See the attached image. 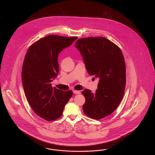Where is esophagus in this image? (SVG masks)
Masks as SVG:
<instances>
[{
    "mask_svg": "<svg viewBox=\"0 0 155 155\" xmlns=\"http://www.w3.org/2000/svg\"><path fill=\"white\" fill-rule=\"evenodd\" d=\"M73 93L75 94H80V91H79L73 90Z\"/></svg>",
    "mask_w": 155,
    "mask_h": 155,
    "instance_id": "obj_1",
    "label": "esophagus"
}]
</instances>
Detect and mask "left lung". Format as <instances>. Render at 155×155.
Instances as JSON below:
<instances>
[{
  "label": "left lung",
  "instance_id": "8db88e82",
  "mask_svg": "<svg viewBox=\"0 0 155 155\" xmlns=\"http://www.w3.org/2000/svg\"><path fill=\"white\" fill-rule=\"evenodd\" d=\"M90 75L99 78L97 89L81 93L85 98L82 108L90 118L99 120L115 110L124 94L126 70L124 59L116 45L103 37L81 38L75 44Z\"/></svg>",
  "mask_w": 155,
  "mask_h": 155
}]
</instances>
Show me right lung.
<instances>
[{
    "instance_id": "obj_1",
    "label": "right lung",
    "mask_w": 155,
    "mask_h": 155,
    "mask_svg": "<svg viewBox=\"0 0 155 155\" xmlns=\"http://www.w3.org/2000/svg\"><path fill=\"white\" fill-rule=\"evenodd\" d=\"M77 39L46 36L32 45L25 56L21 74L25 95L34 112L47 121L61 117L73 95L71 91L53 88L51 82L59 74V53Z\"/></svg>"
}]
</instances>
